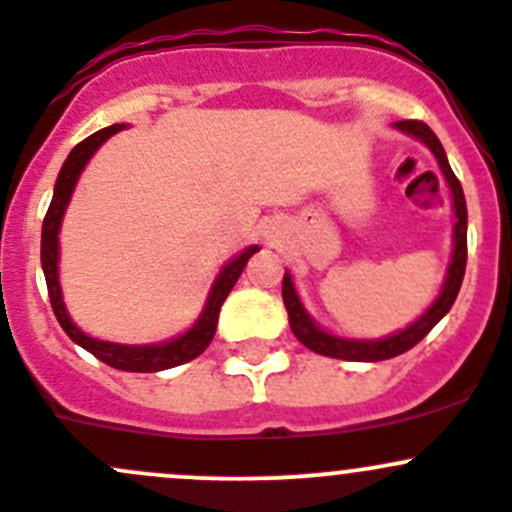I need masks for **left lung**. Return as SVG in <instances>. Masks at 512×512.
Instances as JSON below:
<instances>
[{"mask_svg": "<svg viewBox=\"0 0 512 512\" xmlns=\"http://www.w3.org/2000/svg\"><path fill=\"white\" fill-rule=\"evenodd\" d=\"M396 129H401L403 134H411L413 139H421L423 144L433 151L435 161H438L440 171L445 176V184H448L450 196H453V211H455V226H453V256H450L448 273H445V283L440 288L438 298L430 303V308L423 313L418 321H413L411 326L403 328V331L393 333V336L376 338V341H361V338H341L333 336V333L323 331L316 321L306 313L301 298H298L296 286H293L291 273L286 271L283 276V303H286L288 311V323H291V331L298 341L306 348H311L313 353H321L328 358H341V361H386V358L401 356V353L411 351L416 343H421L428 336L430 328L450 311V306L455 303V296L460 291V283L465 276V261H468V209H465V196L463 186L455 179L453 169L448 164V156H445L443 144L438 141V136L433 134L428 124L423 121H396Z\"/></svg>", "mask_w": 512, "mask_h": 512, "instance_id": "left-lung-1", "label": "left lung"}]
</instances>
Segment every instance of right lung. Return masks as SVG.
I'll use <instances>...</instances> for the list:
<instances>
[{
    "mask_svg": "<svg viewBox=\"0 0 512 512\" xmlns=\"http://www.w3.org/2000/svg\"><path fill=\"white\" fill-rule=\"evenodd\" d=\"M121 129H124V124L106 126V129L86 136L82 144H77L72 151H69L67 161H64L62 171H59L57 176V184H54L52 204H49V211L47 216H44V224H42V268H44V278H47V291H49V301H52V308H54V316H57L59 326L64 328V333H67L74 343H79V346L86 348L91 356L104 361L106 366L119 368V371L156 373V371H166V368L181 366V363L186 361H194L196 356H201V353L209 348L211 338H214L216 333V323H219L221 303L226 301L231 288L236 286L241 271H244V266L249 263V258L256 254L258 246H249L244 254L231 258V261L221 268L214 286H211L209 298H206V306L204 311H201V316L196 318V323L189 328V331L171 338V341L149 343V346H126V343L99 341V338H91L86 336L84 331H79L77 323L69 318L67 306H64L62 286H59V229H62L64 211H67L69 199H72L74 186H77L84 166L89 164L94 151L99 149L109 136H114L116 131Z\"/></svg>",
    "mask_w": 512,
    "mask_h": 512,
    "instance_id": "1",
    "label": "right lung"
}]
</instances>
